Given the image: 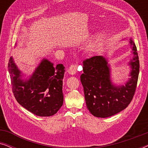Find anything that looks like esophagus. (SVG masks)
<instances>
[{"label": "esophagus", "instance_id": "esophagus-1", "mask_svg": "<svg viewBox=\"0 0 148 148\" xmlns=\"http://www.w3.org/2000/svg\"><path fill=\"white\" fill-rule=\"evenodd\" d=\"M77 65H75V64H72V65L69 68V69H68L69 74L72 75H73L76 74V73H77Z\"/></svg>", "mask_w": 148, "mask_h": 148}]
</instances>
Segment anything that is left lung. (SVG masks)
<instances>
[{"label":"left lung","mask_w":148,"mask_h":148,"mask_svg":"<svg viewBox=\"0 0 148 148\" xmlns=\"http://www.w3.org/2000/svg\"><path fill=\"white\" fill-rule=\"evenodd\" d=\"M129 42L133 57L128 63L130 78L125 85L117 86L112 83L110 65L104 56H93L84 61L81 82L86 106L94 116H112L126 108L132 100L138 79L139 62L132 38H129Z\"/></svg>","instance_id":"left-lung-1"}]
</instances>
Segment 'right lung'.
Masks as SVG:
<instances>
[{"label": "right lung", "mask_w": 148, "mask_h": 148, "mask_svg": "<svg viewBox=\"0 0 148 148\" xmlns=\"http://www.w3.org/2000/svg\"><path fill=\"white\" fill-rule=\"evenodd\" d=\"M8 68L13 94L20 105L39 116H50L58 112L63 104V64L54 66L44 58L31 75L23 78L11 56Z\"/></svg>", "instance_id": "obj_1"}]
</instances>
